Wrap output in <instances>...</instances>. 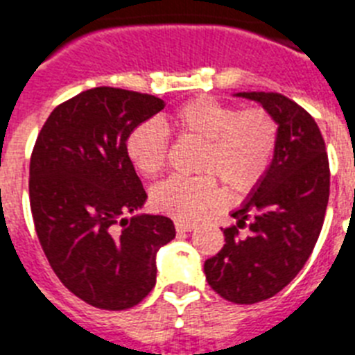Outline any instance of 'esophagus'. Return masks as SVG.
<instances>
[{"mask_svg": "<svg viewBox=\"0 0 355 355\" xmlns=\"http://www.w3.org/2000/svg\"><path fill=\"white\" fill-rule=\"evenodd\" d=\"M175 227H177L178 233H189V231H193V229L196 227V223L184 222V220H177V222H175Z\"/></svg>", "mask_w": 355, "mask_h": 355, "instance_id": "obj_1", "label": "esophagus"}]
</instances>
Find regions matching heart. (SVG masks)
I'll list each match as a JSON object with an SVG mask.
<instances>
[{
	"mask_svg": "<svg viewBox=\"0 0 355 355\" xmlns=\"http://www.w3.org/2000/svg\"><path fill=\"white\" fill-rule=\"evenodd\" d=\"M168 125L202 142L196 177H169L151 189V204L175 218L191 220L220 202L218 182L233 196L251 193L263 180L278 144V124L267 110L238 112L231 104L198 97L182 104L164 122H141L126 139V157L144 177L166 162Z\"/></svg>",
	"mask_w": 355,
	"mask_h": 355,
	"instance_id": "obj_1",
	"label": "heart"
}]
</instances>
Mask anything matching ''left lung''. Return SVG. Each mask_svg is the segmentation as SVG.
<instances>
[{"label": "left lung", "mask_w": 355, "mask_h": 355, "mask_svg": "<svg viewBox=\"0 0 355 355\" xmlns=\"http://www.w3.org/2000/svg\"><path fill=\"white\" fill-rule=\"evenodd\" d=\"M278 124L270 168L223 229L225 245L205 260L207 284L223 300L240 305L269 300L303 269L321 233L329 204V157L311 113L274 92H240ZM250 223L247 224L246 222ZM248 227L247 234L239 229Z\"/></svg>", "instance_id": "8db88e82"}]
</instances>
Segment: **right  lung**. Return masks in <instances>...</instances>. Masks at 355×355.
<instances>
[{"label":"right lung","instance_id":"1","mask_svg":"<svg viewBox=\"0 0 355 355\" xmlns=\"http://www.w3.org/2000/svg\"><path fill=\"white\" fill-rule=\"evenodd\" d=\"M164 106L153 95L92 88L50 113L32 151L41 247L61 284L97 309L141 303L157 282V252L175 238L168 216L133 214L148 195L126 157L130 132Z\"/></svg>","mask_w":355,"mask_h":355}]
</instances>
